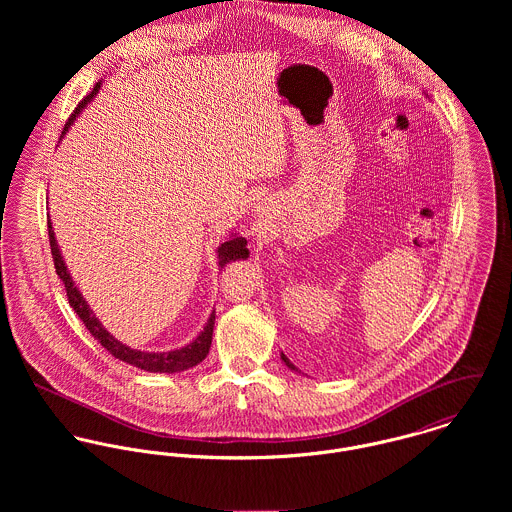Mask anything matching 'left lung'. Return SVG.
<instances>
[{
    "label": "left lung",
    "instance_id": "left-lung-1",
    "mask_svg": "<svg viewBox=\"0 0 512 512\" xmlns=\"http://www.w3.org/2000/svg\"><path fill=\"white\" fill-rule=\"evenodd\" d=\"M280 357H282V361H284V363H286V366H288V368H292V370H297V368H295V366H293L292 361H290V359H288V357H286V355H284V353H282V355H280Z\"/></svg>",
    "mask_w": 512,
    "mask_h": 512
}]
</instances>
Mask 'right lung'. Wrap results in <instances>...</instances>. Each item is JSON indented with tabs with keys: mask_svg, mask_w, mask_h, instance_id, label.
<instances>
[{
	"mask_svg": "<svg viewBox=\"0 0 512 512\" xmlns=\"http://www.w3.org/2000/svg\"><path fill=\"white\" fill-rule=\"evenodd\" d=\"M100 90V82H96L94 90L74 108L69 122L65 124L63 128V134L61 138L69 132V128L73 126L74 120L78 118V114L82 112V108L98 94ZM49 224V242H51V254H53V262H55V270L59 274V278L63 280L65 284V290L69 295V303L74 309V313L82 319V323L86 325V329L90 331V335L94 339L100 341V345L116 359L128 363V365L136 366V368H142L147 372H167V374H173V372H181V370H187L191 366L199 365L201 361H205V357L209 355V349H211V341H213V327H215V311L211 313L205 329L199 333V337L181 347V349H175V351H167V353H149V351H138V349H132V347H126L124 343H120L118 339H114L104 327L102 323L96 319L94 311L90 309V305L86 303V299L82 297V293L78 292V288L74 286L73 278L65 266V260L61 256V250H59V244L55 240V230H53V224L51 220L47 222ZM219 254V268H224L228 262H234V260H244L248 258V248H246V238L244 236H236L232 234L226 242H222L217 250Z\"/></svg>",
	"mask_w": 512,
	"mask_h": 512,
	"instance_id": "1",
	"label": "right lung"
}]
</instances>
